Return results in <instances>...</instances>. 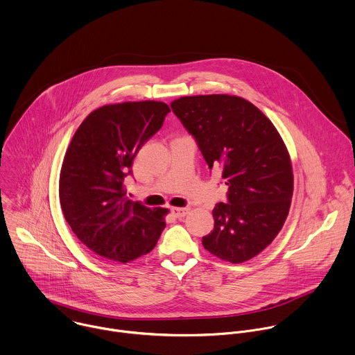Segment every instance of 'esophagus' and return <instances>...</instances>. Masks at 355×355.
Listing matches in <instances>:
<instances>
[{
	"mask_svg": "<svg viewBox=\"0 0 355 355\" xmlns=\"http://www.w3.org/2000/svg\"><path fill=\"white\" fill-rule=\"evenodd\" d=\"M188 211H189L188 207H171V213H173L175 217H178V218L185 217V216L188 214Z\"/></svg>",
	"mask_w": 355,
	"mask_h": 355,
	"instance_id": "1",
	"label": "esophagus"
}]
</instances>
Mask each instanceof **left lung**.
I'll return each mask as SVG.
<instances>
[{
  "mask_svg": "<svg viewBox=\"0 0 355 355\" xmlns=\"http://www.w3.org/2000/svg\"><path fill=\"white\" fill-rule=\"evenodd\" d=\"M170 105L228 185V203L213 209L214 230L203 248L232 264L256 257L279 234L292 203L293 168L281 134L238 95L181 96Z\"/></svg>",
  "mask_w": 355,
  "mask_h": 355,
  "instance_id": "obj_1",
  "label": "left lung"
}]
</instances>
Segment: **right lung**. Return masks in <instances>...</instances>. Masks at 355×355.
Listing matches in <instances>:
<instances>
[{
    "label": "right lung",
    "mask_w": 355,
    "mask_h": 355,
    "mask_svg": "<svg viewBox=\"0 0 355 355\" xmlns=\"http://www.w3.org/2000/svg\"><path fill=\"white\" fill-rule=\"evenodd\" d=\"M168 112L157 101L103 105L84 119L67 146L60 207L80 242L103 260L130 263L148 254L166 227L168 209L128 200L123 180Z\"/></svg>",
    "instance_id": "1"
}]
</instances>
